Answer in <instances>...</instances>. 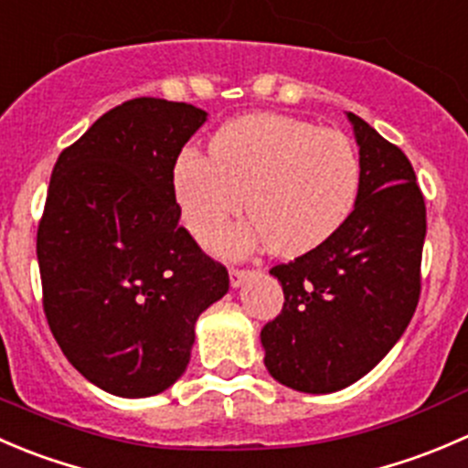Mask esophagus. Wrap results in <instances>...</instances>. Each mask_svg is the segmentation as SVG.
Instances as JSON below:
<instances>
[{
    "mask_svg": "<svg viewBox=\"0 0 468 468\" xmlns=\"http://www.w3.org/2000/svg\"><path fill=\"white\" fill-rule=\"evenodd\" d=\"M254 271H250V268H239V266H232L229 268V282H232V286L236 289V286L243 284L245 280H248L250 275H252Z\"/></svg>",
    "mask_w": 468,
    "mask_h": 468,
    "instance_id": "1",
    "label": "esophagus"
}]
</instances>
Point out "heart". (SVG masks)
Returning a JSON list of instances; mask_svg holds the SVG:
<instances>
[{
  "instance_id": "b5f03b06",
  "label": "heart",
  "mask_w": 468,
  "mask_h": 468,
  "mask_svg": "<svg viewBox=\"0 0 468 468\" xmlns=\"http://www.w3.org/2000/svg\"><path fill=\"white\" fill-rule=\"evenodd\" d=\"M359 177V154L346 133L293 115L254 113L220 127L211 154L186 147L175 161L173 188L197 236L239 214L248 193L252 225L211 243L232 252L266 243L295 257L339 232L357 202Z\"/></svg>"
}]
</instances>
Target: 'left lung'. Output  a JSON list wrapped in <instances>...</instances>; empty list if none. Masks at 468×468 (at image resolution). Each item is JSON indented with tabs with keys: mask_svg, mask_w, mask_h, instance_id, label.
Wrapping results in <instances>:
<instances>
[{
	"mask_svg": "<svg viewBox=\"0 0 468 468\" xmlns=\"http://www.w3.org/2000/svg\"><path fill=\"white\" fill-rule=\"evenodd\" d=\"M359 145V196L325 243L277 263L284 307L261 330L268 373L304 393L367 376L410 325L420 295L425 200L402 150L348 113Z\"/></svg>",
	"mask_w": 468,
	"mask_h": 468,
	"instance_id": "left-lung-1",
	"label": "left lung"
}]
</instances>
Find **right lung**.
Instances as JSON below:
<instances>
[{
	"label": "right lung",
	"mask_w": 468,
	"mask_h": 468,
	"mask_svg": "<svg viewBox=\"0 0 468 468\" xmlns=\"http://www.w3.org/2000/svg\"><path fill=\"white\" fill-rule=\"evenodd\" d=\"M207 113L136 97L58 154L38 223L43 309L68 362L100 389L145 398L188 367L196 321L228 268L179 225L173 168Z\"/></svg>",
	"instance_id": "right-lung-1"
}]
</instances>
